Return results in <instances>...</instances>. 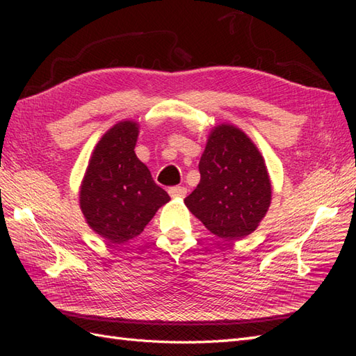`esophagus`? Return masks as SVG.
<instances>
[{
	"label": "esophagus",
	"mask_w": 356,
	"mask_h": 356,
	"mask_svg": "<svg viewBox=\"0 0 356 356\" xmlns=\"http://www.w3.org/2000/svg\"><path fill=\"white\" fill-rule=\"evenodd\" d=\"M168 193H170L171 197L182 199V197H185V195H186V188L185 186H171L170 190H168Z\"/></svg>",
	"instance_id": "esophagus-1"
}]
</instances>
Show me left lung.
Wrapping results in <instances>:
<instances>
[{
	"mask_svg": "<svg viewBox=\"0 0 356 356\" xmlns=\"http://www.w3.org/2000/svg\"><path fill=\"white\" fill-rule=\"evenodd\" d=\"M199 171L200 182L185 199L186 208L220 238L240 240L254 232L272 197L255 143L237 127L217 125L208 136Z\"/></svg>",
	"mask_w": 356,
	"mask_h": 356,
	"instance_id": "8db88e82",
	"label": "left lung"
}]
</instances>
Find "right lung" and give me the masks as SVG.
<instances>
[{"label":"right lung","instance_id":"1","mask_svg":"<svg viewBox=\"0 0 356 356\" xmlns=\"http://www.w3.org/2000/svg\"><path fill=\"white\" fill-rule=\"evenodd\" d=\"M139 125L122 120L105 133L93 149L79 191L82 214L108 243L138 237L170 195L154 184L134 153Z\"/></svg>","mask_w":356,"mask_h":356}]
</instances>
